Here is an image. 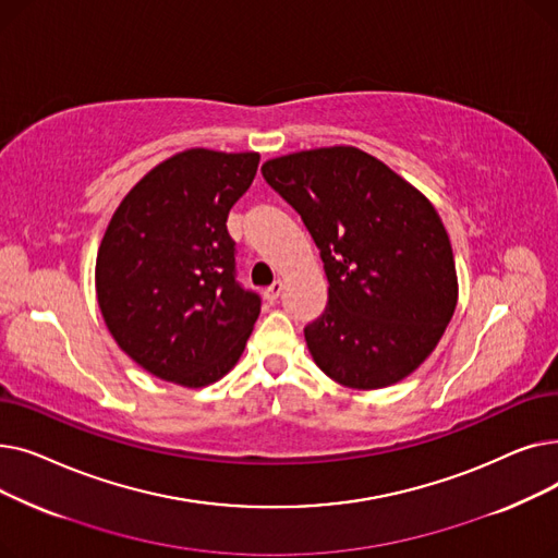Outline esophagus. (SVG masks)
<instances>
[{"label":"esophagus","mask_w":558,"mask_h":558,"mask_svg":"<svg viewBox=\"0 0 558 558\" xmlns=\"http://www.w3.org/2000/svg\"><path fill=\"white\" fill-rule=\"evenodd\" d=\"M282 289H284V282L276 280L267 291H264V299H267L269 303H276L280 299V294H282Z\"/></svg>","instance_id":"obj_1"}]
</instances>
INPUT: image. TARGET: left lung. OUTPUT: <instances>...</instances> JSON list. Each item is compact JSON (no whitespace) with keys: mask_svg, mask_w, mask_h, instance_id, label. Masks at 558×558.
Listing matches in <instances>:
<instances>
[{"mask_svg":"<svg viewBox=\"0 0 558 558\" xmlns=\"http://www.w3.org/2000/svg\"><path fill=\"white\" fill-rule=\"evenodd\" d=\"M320 251L328 307L305 328L316 366L373 391L412 375L441 341L459 299L448 230L389 165L337 144L262 165Z\"/></svg>","mask_w":558,"mask_h":558,"instance_id":"left-lung-1","label":"left lung"}]
</instances>
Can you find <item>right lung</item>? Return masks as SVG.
I'll return each instance as SVG.
<instances>
[{"label":"right lung","instance_id":"1","mask_svg":"<svg viewBox=\"0 0 558 558\" xmlns=\"http://www.w3.org/2000/svg\"><path fill=\"white\" fill-rule=\"evenodd\" d=\"M259 154L196 146L146 171L101 238L95 289L124 353L165 383L208 387L240 362L259 299L234 282L226 219Z\"/></svg>","mask_w":558,"mask_h":558}]
</instances>
